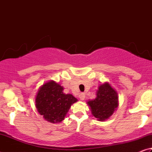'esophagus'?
<instances>
[{
    "label": "esophagus",
    "mask_w": 152,
    "mask_h": 152,
    "mask_svg": "<svg viewBox=\"0 0 152 152\" xmlns=\"http://www.w3.org/2000/svg\"><path fill=\"white\" fill-rule=\"evenodd\" d=\"M79 99L81 100V101H83V100H84V99H85V94H84V93H80L79 94Z\"/></svg>",
    "instance_id": "34e87169"
}]
</instances>
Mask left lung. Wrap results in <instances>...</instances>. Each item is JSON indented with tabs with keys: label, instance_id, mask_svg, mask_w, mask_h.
Listing matches in <instances>:
<instances>
[{
	"label": "left lung",
	"instance_id": "obj_1",
	"mask_svg": "<svg viewBox=\"0 0 152 152\" xmlns=\"http://www.w3.org/2000/svg\"><path fill=\"white\" fill-rule=\"evenodd\" d=\"M96 97L88 100V105L93 116L99 121H104L112 116L119 106V96L117 92L109 82H104L99 86Z\"/></svg>",
	"mask_w": 152,
	"mask_h": 152
}]
</instances>
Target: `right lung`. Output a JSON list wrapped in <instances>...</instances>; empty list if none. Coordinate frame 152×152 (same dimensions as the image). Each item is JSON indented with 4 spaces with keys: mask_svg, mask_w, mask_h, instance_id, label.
Returning <instances> with one entry per match:
<instances>
[{
    "mask_svg": "<svg viewBox=\"0 0 152 152\" xmlns=\"http://www.w3.org/2000/svg\"><path fill=\"white\" fill-rule=\"evenodd\" d=\"M64 87L54 80L39 87L35 96V107L43 119L51 123H60L65 119L72 105L78 99L71 94L64 93Z\"/></svg>",
    "mask_w": 152,
    "mask_h": 152,
    "instance_id": "obj_1",
    "label": "right lung"
}]
</instances>
